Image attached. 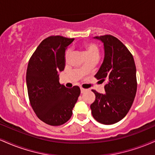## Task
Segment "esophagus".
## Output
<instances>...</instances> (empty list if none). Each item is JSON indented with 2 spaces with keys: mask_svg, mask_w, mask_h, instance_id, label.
<instances>
[{
  "mask_svg": "<svg viewBox=\"0 0 155 155\" xmlns=\"http://www.w3.org/2000/svg\"><path fill=\"white\" fill-rule=\"evenodd\" d=\"M87 91V90H86V89H84L82 87H81V93H84L85 92Z\"/></svg>",
  "mask_w": 155,
  "mask_h": 155,
  "instance_id": "obj_1",
  "label": "esophagus"
}]
</instances>
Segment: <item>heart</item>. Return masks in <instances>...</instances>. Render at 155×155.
<instances>
[{"label":"heart","instance_id":"1","mask_svg":"<svg viewBox=\"0 0 155 155\" xmlns=\"http://www.w3.org/2000/svg\"><path fill=\"white\" fill-rule=\"evenodd\" d=\"M83 48L84 49V53L87 55V57L90 56H93V55H99V49L97 47V46L95 44L91 43V42H89V43H86L83 45ZM71 54V50L69 49H68L66 51H65V58L68 59V57ZM84 70V68H82L81 71Z\"/></svg>","mask_w":155,"mask_h":155}]
</instances>
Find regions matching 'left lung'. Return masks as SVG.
Wrapping results in <instances>:
<instances>
[{"label":"left lung","mask_w":155,"mask_h":155,"mask_svg":"<svg viewBox=\"0 0 155 155\" xmlns=\"http://www.w3.org/2000/svg\"><path fill=\"white\" fill-rule=\"evenodd\" d=\"M104 43V59L95 77L106 80L104 94L92 90L95 100L90 105L92 117L104 124L124 118L131 108L137 90L136 68L132 54L116 37L96 36Z\"/></svg>","instance_id":"obj_1"}]
</instances>
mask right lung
<instances>
[{
  "label": "right lung",
  "mask_w": 155,
  "mask_h": 155,
  "mask_svg": "<svg viewBox=\"0 0 155 155\" xmlns=\"http://www.w3.org/2000/svg\"><path fill=\"white\" fill-rule=\"evenodd\" d=\"M74 38L51 35L41 41L28 63L26 82L30 103L36 116L46 124L61 125L72 116L80 88H67L59 82L58 72L65 68V52Z\"/></svg>",
  "instance_id": "1"
}]
</instances>
